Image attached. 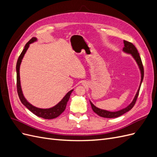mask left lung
Instances as JSON below:
<instances>
[{
  "label": "left lung",
  "instance_id": "obj_1",
  "mask_svg": "<svg viewBox=\"0 0 157 157\" xmlns=\"http://www.w3.org/2000/svg\"><path fill=\"white\" fill-rule=\"evenodd\" d=\"M124 47L122 50V52H124V53H126V54H130L132 56V58H134V60L136 61V62L137 66H138L139 69L140 71L141 81H140V86H139L138 89H137V91L135 95L134 99H133L132 101L127 107L121 109V110L116 111H109L107 110H105V109H102L97 107L96 106H95L92 103V102L90 100V104H91V106H92V110L94 111V112L96 113L97 115H98L99 116H100L101 117L109 118H117V117H118L122 115L123 114L127 113L128 111H129L134 105V104L136 101V99L137 98V96H138L141 83H142V82H143L144 77V70L143 64H142L141 59V58L140 56V54H139L138 51H137V50L136 49L134 45L130 42L124 40Z\"/></svg>",
  "mask_w": 157,
  "mask_h": 157
}]
</instances>
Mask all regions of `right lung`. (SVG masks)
<instances>
[{"label": "right lung", "mask_w": 157, "mask_h": 157, "mask_svg": "<svg viewBox=\"0 0 157 157\" xmlns=\"http://www.w3.org/2000/svg\"><path fill=\"white\" fill-rule=\"evenodd\" d=\"M38 39L36 37H33L32 39L27 42L25 44L24 49L23 50L22 52L21 53L20 57L17 59V64H16V73H17V90L19 98L20 99V101L21 103L24 105L30 111H31L33 114H35L37 117H39L41 118H43L44 119H52V118H55L59 116L61 113H62L66 108L67 102L69 99L71 93L74 90V89L70 90L65 96L63 98V99L58 103H57L56 105L50 108H46V109H42L36 107L34 105H33L29 101H28L23 96V94L22 92V89L21 86V82H20V65L21 63L22 59L24 57L27 50H28L30 44L33 43V42H36Z\"/></svg>", "instance_id": "add662e5"}]
</instances>
